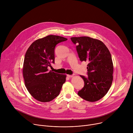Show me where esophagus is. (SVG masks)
Returning <instances> with one entry per match:
<instances>
[{"label": "esophagus", "mask_w": 133, "mask_h": 133, "mask_svg": "<svg viewBox=\"0 0 133 133\" xmlns=\"http://www.w3.org/2000/svg\"><path fill=\"white\" fill-rule=\"evenodd\" d=\"M67 76L68 77H73V75H67Z\"/></svg>", "instance_id": "34e87169"}]
</instances>
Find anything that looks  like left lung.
Here are the masks:
<instances>
[{
  "label": "left lung",
  "mask_w": 133,
  "mask_h": 133,
  "mask_svg": "<svg viewBox=\"0 0 133 133\" xmlns=\"http://www.w3.org/2000/svg\"><path fill=\"white\" fill-rule=\"evenodd\" d=\"M70 39L76 45L80 61L88 62V77L80 75L84 81V86L78 95L87 101H97L107 93L112 84L114 68L111 54L99 40L85 36Z\"/></svg>",
  "instance_id": "left-lung-1"
}]
</instances>
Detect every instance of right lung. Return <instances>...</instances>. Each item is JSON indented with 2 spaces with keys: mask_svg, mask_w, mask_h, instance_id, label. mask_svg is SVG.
<instances>
[{
  "mask_svg": "<svg viewBox=\"0 0 133 133\" xmlns=\"http://www.w3.org/2000/svg\"><path fill=\"white\" fill-rule=\"evenodd\" d=\"M67 40L63 37L48 35L35 41L28 48L23 65V77L26 87L36 100L48 102L59 95L66 76L49 71L47 68L51 63H55L56 45Z\"/></svg>",
  "mask_w": 133,
  "mask_h": 133,
  "instance_id": "obj_1",
  "label": "right lung"
}]
</instances>
